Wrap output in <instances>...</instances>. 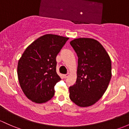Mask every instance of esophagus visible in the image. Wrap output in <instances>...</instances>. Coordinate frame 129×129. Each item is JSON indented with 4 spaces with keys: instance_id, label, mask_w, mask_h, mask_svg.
<instances>
[{
    "instance_id": "esophagus-1",
    "label": "esophagus",
    "mask_w": 129,
    "mask_h": 129,
    "mask_svg": "<svg viewBox=\"0 0 129 129\" xmlns=\"http://www.w3.org/2000/svg\"><path fill=\"white\" fill-rule=\"evenodd\" d=\"M69 74H65V75H63V78H67V77H69Z\"/></svg>"
}]
</instances>
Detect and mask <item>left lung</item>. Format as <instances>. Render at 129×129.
<instances>
[{
    "mask_svg": "<svg viewBox=\"0 0 129 129\" xmlns=\"http://www.w3.org/2000/svg\"><path fill=\"white\" fill-rule=\"evenodd\" d=\"M78 55L76 83L69 88V98L78 106L93 105L103 96L112 76L109 54L100 42L80 38L70 42Z\"/></svg>",
    "mask_w": 129,
    "mask_h": 129,
    "instance_id": "left-lung-1",
    "label": "left lung"
}]
</instances>
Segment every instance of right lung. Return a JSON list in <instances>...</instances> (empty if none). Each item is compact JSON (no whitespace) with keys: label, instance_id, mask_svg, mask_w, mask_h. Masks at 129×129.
<instances>
[{"label":"right lung","instance_id":"right-lung-1","mask_svg":"<svg viewBox=\"0 0 129 129\" xmlns=\"http://www.w3.org/2000/svg\"><path fill=\"white\" fill-rule=\"evenodd\" d=\"M69 38L47 34L28 46L19 59L18 82L26 98L44 103L54 96L55 84L61 80L56 72V57Z\"/></svg>","mask_w":129,"mask_h":129}]
</instances>
